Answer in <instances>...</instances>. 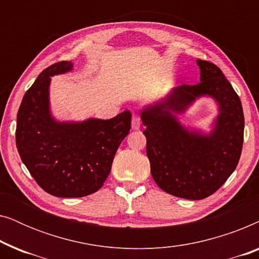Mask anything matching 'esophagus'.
Masks as SVG:
<instances>
[{"mask_svg": "<svg viewBox=\"0 0 259 259\" xmlns=\"http://www.w3.org/2000/svg\"><path fill=\"white\" fill-rule=\"evenodd\" d=\"M140 126H141L140 116L138 114H133V116H132V130L138 131L140 128Z\"/></svg>", "mask_w": 259, "mask_h": 259, "instance_id": "obj_1", "label": "esophagus"}]
</instances>
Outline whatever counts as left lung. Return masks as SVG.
Segmentation results:
<instances>
[{"mask_svg": "<svg viewBox=\"0 0 259 259\" xmlns=\"http://www.w3.org/2000/svg\"><path fill=\"white\" fill-rule=\"evenodd\" d=\"M196 62L199 83L172 88L140 109L154 182L165 192L191 200L211 196L228 180L238 165L244 137L242 102L231 83L213 63ZM200 97L218 105L210 133L183 125L178 118Z\"/></svg>", "mask_w": 259, "mask_h": 259, "instance_id": "8db88e82", "label": "left lung"}]
</instances>
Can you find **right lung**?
Wrapping results in <instances>:
<instances>
[{"instance_id":"1","label":"right lung","mask_w":259,"mask_h":259,"mask_svg":"<svg viewBox=\"0 0 259 259\" xmlns=\"http://www.w3.org/2000/svg\"><path fill=\"white\" fill-rule=\"evenodd\" d=\"M73 68L72 61H61L41 72L17 112L16 147L22 162L42 190L62 198L84 197L101 189L132 116L126 109L109 120L56 119L49 99L52 76Z\"/></svg>"}]
</instances>
